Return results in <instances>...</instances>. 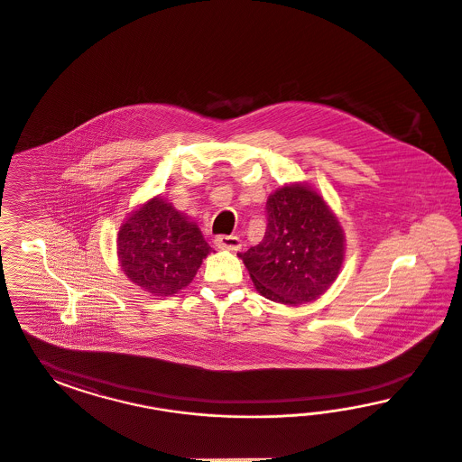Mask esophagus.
<instances>
[{"label": "esophagus", "instance_id": "34e87169", "mask_svg": "<svg viewBox=\"0 0 462 462\" xmlns=\"http://www.w3.org/2000/svg\"><path fill=\"white\" fill-rule=\"evenodd\" d=\"M215 245L222 251H238L242 247L240 238L234 237V236H218L215 238Z\"/></svg>", "mask_w": 462, "mask_h": 462}]
</instances>
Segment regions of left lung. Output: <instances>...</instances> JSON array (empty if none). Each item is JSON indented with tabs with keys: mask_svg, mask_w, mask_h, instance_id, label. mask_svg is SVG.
I'll list each match as a JSON object with an SVG mask.
<instances>
[{
	"mask_svg": "<svg viewBox=\"0 0 462 462\" xmlns=\"http://www.w3.org/2000/svg\"><path fill=\"white\" fill-rule=\"evenodd\" d=\"M266 236L238 254L257 293L281 305L315 301L337 280L346 236L336 213L305 182L282 184L267 198Z\"/></svg>",
	"mask_w": 462,
	"mask_h": 462,
	"instance_id": "1",
	"label": "left lung"
}]
</instances>
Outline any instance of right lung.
Listing matches in <instances>:
<instances>
[{"label": "right lung", "instance_id": "obj_1", "mask_svg": "<svg viewBox=\"0 0 462 462\" xmlns=\"http://www.w3.org/2000/svg\"><path fill=\"white\" fill-rule=\"evenodd\" d=\"M210 252L196 222L161 196L130 211L116 236L124 274L161 298L186 288Z\"/></svg>", "mask_w": 462, "mask_h": 462}]
</instances>
